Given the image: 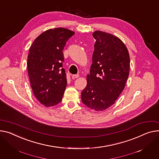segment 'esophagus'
Here are the masks:
<instances>
[{
	"mask_svg": "<svg viewBox=\"0 0 159 159\" xmlns=\"http://www.w3.org/2000/svg\"><path fill=\"white\" fill-rule=\"evenodd\" d=\"M79 77V74H76V75H73L71 76V77H72V79H77V78H78Z\"/></svg>",
	"mask_w": 159,
	"mask_h": 159,
	"instance_id": "1",
	"label": "esophagus"
}]
</instances>
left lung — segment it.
I'll list each match as a JSON object with an SVG mask.
<instances>
[{"instance_id": "obj_1", "label": "left lung", "mask_w": 159, "mask_h": 159, "mask_svg": "<svg viewBox=\"0 0 159 159\" xmlns=\"http://www.w3.org/2000/svg\"><path fill=\"white\" fill-rule=\"evenodd\" d=\"M96 40L87 85L81 93L82 103L91 110L102 111L114 103L123 91L130 71L127 48L117 36L94 31Z\"/></svg>"}]
</instances>
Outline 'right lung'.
Listing matches in <instances>:
<instances>
[{
    "instance_id": "add662e5",
    "label": "right lung",
    "mask_w": 159,
    "mask_h": 159,
    "mask_svg": "<svg viewBox=\"0 0 159 159\" xmlns=\"http://www.w3.org/2000/svg\"><path fill=\"white\" fill-rule=\"evenodd\" d=\"M74 34L65 28L50 29L38 36L30 47L27 65L30 86L38 100L47 107L61 102L66 89L62 50Z\"/></svg>"
}]
</instances>
